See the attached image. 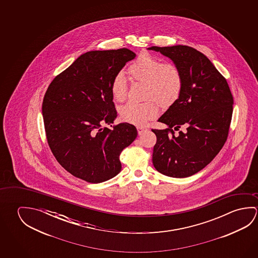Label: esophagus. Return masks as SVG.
<instances>
[{
  "instance_id": "esophagus-1",
  "label": "esophagus",
  "mask_w": 258,
  "mask_h": 258,
  "mask_svg": "<svg viewBox=\"0 0 258 258\" xmlns=\"http://www.w3.org/2000/svg\"><path fill=\"white\" fill-rule=\"evenodd\" d=\"M147 131H148V128H146V127H138V133H139V135H142V134L145 133V132H146Z\"/></svg>"
}]
</instances>
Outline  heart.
<instances>
[{"label":"heart","mask_w":258,"mask_h":258,"mask_svg":"<svg viewBox=\"0 0 258 258\" xmlns=\"http://www.w3.org/2000/svg\"><path fill=\"white\" fill-rule=\"evenodd\" d=\"M133 80L146 85L145 98L147 102L137 103L127 102L119 109L122 120L144 126L148 120L158 114V105L170 107L176 102L182 93V73L177 66L172 63H163L162 60L148 52H142L127 69ZM110 90L117 102L124 101L127 94V84L122 73H118L111 81Z\"/></svg>","instance_id":"b5f03b06"}]
</instances>
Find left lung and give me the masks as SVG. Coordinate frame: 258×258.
Listing matches in <instances>:
<instances>
[{"instance_id":"8db88e82","label":"left lung","mask_w":258,"mask_h":258,"mask_svg":"<svg viewBox=\"0 0 258 258\" xmlns=\"http://www.w3.org/2000/svg\"><path fill=\"white\" fill-rule=\"evenodd\" d=\"M177 66L182 76V93L158 121L165 130L156 136L153 165L166 176H190L209 165L228 139L233 96L227 80L207 56L188 46L151 47ZM186 127L176 136L173 130Z\"/></svg>"}]
</instances>
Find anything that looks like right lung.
<instances>
[{
	"label": "right lung",
	"instance_id": "right-lung-1",
	"mask_svg": "<svg viewBox=\"0 0 258 258\" xmlns=\"http://www.w3.org/2000/svg\"><path fill=\"white\" fill-rule=\"evenodd\" d=\"M136 54L127 48L89 51L51 82L43 99L47 143L74 176L99 183L121 170L119 155L138 136L135 126L110 125L117 117L111 81Z\"/></svg>",
	"mask_w": 258,
	"mask_h": 258
}]
</instances>
